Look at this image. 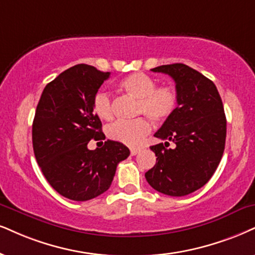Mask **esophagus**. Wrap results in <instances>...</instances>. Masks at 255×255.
<instances>
[{"mask_svg":"<svg viewBox=\"0 0 255 255\" xmlns=\"http://www.w3.org/2000/svg\"><path fill=\"white\" fill-rule=\"evenodd\" d=\"M138 152H139V150H138V149H134V147H133V149H130V153H131V155H132V156L137 155Z\"/></svg>","mask_w":255,"mask_h":255,"instance_id":"obj_1","label":"esophagus"}]
</instances>
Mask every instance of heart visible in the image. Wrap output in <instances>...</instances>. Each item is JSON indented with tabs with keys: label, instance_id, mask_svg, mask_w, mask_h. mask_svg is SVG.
<instances>
[{
	"label": "heart",
	"instance_id": "heart-1",
	"mask_svg": "<svg viewBox=\"0 0 255 255\" xmlns=\"http://www.w3.org/2000/svg\"><path fill=\"white\" fill-rule=\"evenodd\" d=\"M119 87L128 96L137 99V115H145L153 122H164L170 118L178 105L177 90L171 85L156 86V80L145 73H132L125 77ZM93 110L104 121L113 118L112 102L108 93L98 92L93 98ZM151 131V125L146 118L133 121H118L108 128V136L115 142L128 146L142 144Z\"/></svg>",
	"mask_w": 255,
	"mask_h": 255
}]
</instances>
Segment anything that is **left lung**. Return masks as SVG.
<instances>
[{
  "label": "left lung",
  "mask_w": 255,
  "mask_h": 255,
  "mask_svg": "<svg viewBox=\"0 0 255 255\" xmlns=\"http://www.w3.org/2000/svg\"><path fill=\"white\" fill-rule=\"evenodd\" d=\"M151 71L174 79L178 105L155 133L166 142L150 146L157 158L145 178L159 193L184 196L203 187L221 161L227 130L224 104L215 84L189 66L163 65ZM169 141L176 147L165 148Z\"/></svg>",
  "instance_id": "8db88e82"
}]
</instances>
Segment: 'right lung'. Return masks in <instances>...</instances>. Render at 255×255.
<instances>
[{
    "label": "right lung",
    "instance_id": "add662e5",
    "mask_svg": "<svg viewBox=\"0 0 255 255\" xmlns=\"http://www.w3.org/2000/svg\"><path fill=\"white\" fill-rule=\"evenodd\" d=\"M110 72L79 64L46 85L33 121V149L48 183L64 197L87 201L112 183L119 162L130 150L106 140L90 150L91 139H105L102 122L93 112V98Z\"/></svg>",
    "mask_w": 255,
    "mask_h": 255
}]
</instances>
